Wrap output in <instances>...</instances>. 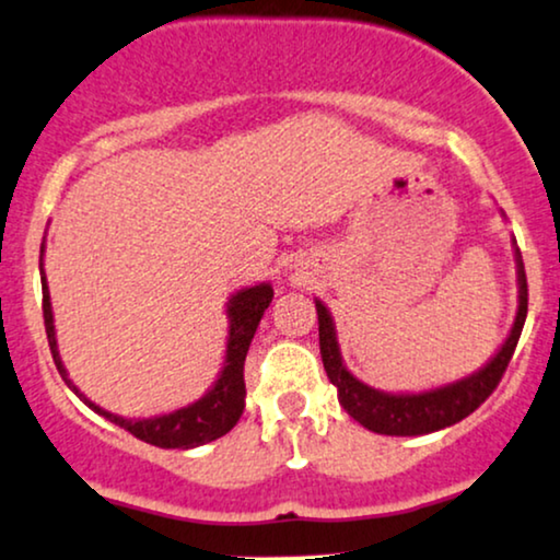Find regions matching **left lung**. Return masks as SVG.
<instances>
[{"label": "left lung", "mask_w": 560, "mask_h": 560, "mask_svg": "<svg viewBox=\"0 0 560 560\" xmlns=\"http://www.w3.org/2000/svg\"><path fill=\"white\" fill-rule=\"evenodd\" d=\"M514 245L516 258V284H520V304H516L514 325L509 330L506 341L501 349L493 353L488 362L480 366L478 372L468 374V377L450 382V385L434 387V390L423 393H385L374 390V387L364 385L346 370L341 346H338L336 323H332L330 310L325 307L320 300H315L317 310V330H320V357L323 366L328 372V380L336 385L338 402H341L346 413L353 421L362 423L364 429L374 431V434L387 436H419L431 434V431L447 429L452 423L463 421L470 416L488 395L497 390L501 374L506 372L509 359L520 341V332L525 328L527 317V276L525 264H522L520 247Z\"/></svg>", "instance_id": "left-lung-1"}]
</instances>
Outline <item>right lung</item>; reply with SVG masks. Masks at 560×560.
I'll return each mask as SVG.
<instances>
[{
	"mask_svg": "<svg viewBox=\"0 0 560 560\" xmlns=\"http://www.w3.org/2000/svg\"><path fill=\"white\" fill-rule=\"evenodd\" d=\"M44 250L46 240L40 245V287H44V320H46V336L48 346H51L56 370L63 377L77 398H80L84 406H90L97 416L108 419L116 427H121L133 434L141 442L154 444V447L162 450H190L201 447V444L214 442V439L224 436L228 431L235 427L243 416L245 408V377L243 366L247 349H250L253 336H256V328L260 317L268 310V304L273 300V287L268 281H260L256 287L237 289L235 294L230 296L228 302V351H224V366L219 372L214 385L209 387L207 395H201L196 402H188L186 408L173 410V413L152 416V419H126V416L110 413L92 402L88 395H84L80 387L69 380L67 370H63V362L59 357V343H56V328H54V310H51V294H48V281L44 271Z\"/></svg>",
	"mask_w": 560,
	"mask_h": 560,
	"instance_id": "1",
	"label": "right lung"
}]
</instances>
